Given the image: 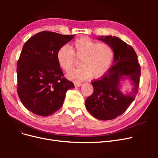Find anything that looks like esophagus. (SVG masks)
I'll return each mask as SVG.
<instances>
[{
    "label": "esophagus",
    "mask_w": 158,
    "mask_h": 158,
    "mask_svg": "<svg viewBox=\"0 0 158 158\" xmlns=\"http://www.w3.org/2000/svg\"><path fill=\"white\" fill-rule=\"evenodd\" d=\"M74 85L76 87H80V86H81V85H82V83H80V82H75L74 83Z\"/></svg>",
    "instance_id": "obj_1"
}]
</instances>
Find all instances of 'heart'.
<instances>
[{
  "label": "heart",
  "instance_id": "b5f03b06",
  "mask_svg": "<svg viewBox=\"0 0 158 158\" xmlns=\"http://www.w3.org/2000/svg\"><path fill=\"white\" fill-rule=\"evenodd\" d=\"M70 47L64 45L57 51L56 59L60 67L66 73L72 71L74 64V55L81 59L82 67L68 75L75 81L89 77L99 78L106 74L111 65L114 52L112 47L106 43H98L88 37L76 39Z\"/></svg>",
  "mask_w": 158,
  "mask_h": 158
}]
</instances>
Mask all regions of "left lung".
<instances>
[{"label": "left lung", "instance_id": "obj_1", "mask_svg": "<svg viewBox=\"0 0 158 158\" xmlns=\"http://www.w3.org/2000/svg\"><path fill=\"white\" fill-rule=\"evenodd\" d=\"M98 40L112 47L113 65L101 78L92 82L94 92L85 99V106L93 117L107 121L122 114L135 100L139 87L140 66L135 51L118 37L102 35ZM125 78L133 85L127 94L120 91V81Z\"/></svg>", "mask_w": 158, "mask_h": 158}]
</instances>
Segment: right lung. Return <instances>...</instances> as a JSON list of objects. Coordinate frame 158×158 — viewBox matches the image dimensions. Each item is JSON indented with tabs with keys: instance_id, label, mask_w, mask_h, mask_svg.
I'll list each match as a JSON object with an SVG mask.
<instances>
[{
	"instance_id": "1",
	"label": "right lung",
	"mask_w": 158,
	"mask_h": 158,
	"mask_svg": "<svg viewBox=\"0 0 158 158\" xmlns=\"http://www.w3.org/2000/svg\"><path fill=\"white\" fill-rule=\"evenodd\" d=\"M74 37L44 31L23 45L17 63V91L23 106L33 114H53L63 106L67 90L74 88L63 77L56 59L60 47Z\"/></svg>"
}]
</instances>
